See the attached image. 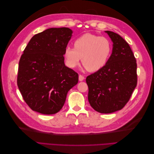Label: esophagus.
Instances as JSON below:
<instances>
[{"label":"esophagus","mask_w":154,"mask_h":154,"mask_svg":"<svg viewBox=\"0 0 154 154\" xmlns=\"http://www.w3.org/2000/svg\"><path fill=\"white\" fill-rule=\"evenodd\" d=\"M83 80H84V77H83L82 75H81V74H80V75H79V81L82 82Z\"/></svg>","instance_id":"obj_1"}]
</instances>
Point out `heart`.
<instances>
[{
    "label": "heart",
    "instance_id": "b5f03b06",
    "mask_svg": "<svg viewBox=\"0 0 154 154\" xmlns=\"http://www.w3.org/2000/svg\"><path fill=\"white\" fill-rule=\"evenodd\" d=\"M74 48L65 49L63 57L66 66L74 68L82 62L88 71L95 72L108 62L112 52V44L105 37L91 33L80 36L74 42Z\"/></svg>",
    "mask_w": 154,
    "mask_h": 154
}]
</instances>
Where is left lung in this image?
<instances>
[{"instance_id":"left-lung-1","label":"left lung","mask_w":154,"mask_h":154,"mask_svg":"<svg viewBox=\"0 0 154 154\" xmlns=\"http://www.w3.org/2000/svg\"><path fill=\"white\" fill-rule=\"evenodd\" d=\"M112 42L108 62L88 76V100L96 111L109 114L122 109L137 85V63L128 44L119 35L105 31Z\"/></svg>"}]
</instances>
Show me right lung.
<instances>
[{
  "instance_id": "1",
  "label": "right lung",
  "mask_w": 154,
  "mask_h": 154,
  "mask_svg": "<svg viewBox=\"0 0 154 154\" xmlns=\"http://www.w3.org/2000/svg\"><path fill=\"white\" fill-rule=\"evenodd\" d=\"M72 31L52 27L32 37L18 65L17 85L26 103L43 114L57 113L78 74L64 63L63 53Z\"/></svg>"
}]
</instances>
